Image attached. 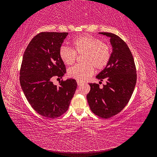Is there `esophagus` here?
<instances>
[{
  "label": "esophagus",
  "instance_id": "esophagus-1",
  "mask_svg": "<svg viewBox=\"0 0 157 157\" xmlns=\"http://www.w3.org/2000/svg\"><path fill=\"white\" fill-rule=\"evenodd\" d=\"M82 84H83V82H81V81H79V80H77V84L78 86H80Z\"/></svg>",
  "mask_w": 157,
  "mask_h": 157
}]
</instances>
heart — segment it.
<instances>
[{"label": "heart", "mask_w": 157, "mask_h": 157, "mask_svg": "<svg viewBox=\"0 0 157 157\" xmlns=\"http://www.w3.org/2000/svg\"><path fill=\"white\" fill-rule=\"evenodd\" d=\"M73 49L62 46L59 50L61 60L65 65L73 64L77 54H84L82 64L76 65L68 70L70 77L84 81L92 76L94 69L101 71L108 65L111 56V48L100 39L90 35L80 36L73 40Z\"/></svg>", "instance_id": "obj_1"}]
</instances>
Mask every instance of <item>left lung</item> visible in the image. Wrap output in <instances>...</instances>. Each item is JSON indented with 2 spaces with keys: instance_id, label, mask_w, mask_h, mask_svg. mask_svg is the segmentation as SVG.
Here are the masks:
<instances>
[{
  "instance_id": "8db88e82",
  "label": "left lung",
  "mask_w": 157,
  "mask_h": 157,
  "mask_svg": "<svg viewBox=\"0 0 157 157\" xmlns=\"http://www.w3.org/2000/svg\"><path fill=\"white\" fill-rule=\"evenodd\" d=\"M110 38L112 46L108 65L97 76L107 80L103 88L98 84L90 83L87 100L91 111L98 117L109 118L120 113L131 98L136 84L134 60L130 50L119 36L110 33H99Z\"/></svg>"
}]
</instances>
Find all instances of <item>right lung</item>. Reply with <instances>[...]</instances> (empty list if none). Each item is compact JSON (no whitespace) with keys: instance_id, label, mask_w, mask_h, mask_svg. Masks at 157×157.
<instances>
[{"instance_id":"right-lung-1","label":"right lung","mask_w":157,"mask_h":157,"mask_svg":"<svg viewBox=\"0 0 157 157\" xmlns=\"http://www.w3.org/2000/svg\"><path fill=\"white\" fill-rule=\"evenodd\" d=\"M68 33L42 32L33 37L23 54L20 81L23 93L34 110L55 118L67 111L76 88L73 78L61 80L57 86L54 77H63L65 65L59 50Z\"/></svg>"}]
</instances>
